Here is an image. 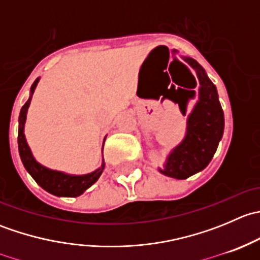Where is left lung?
Listing matches in <instances>:
<instances>
[{
	"instance_id": "left-lung-1",
	"label": "left lung",
	"mask_w": 260,
	"mask_h": 260,
	"mask_svg": "<svg viewBox=\"0 0 260 260\" xmlns=\"http://www.w3.org/2000/svg\"><path fill=\"white\" fill-rule=\"evenodd\" d=\"M186 61L195 69L200 81V95L192 113L187 120V133L182 142L170 153L164 170V175L183 180L201 171L210 164L216 152L224 132V113L220 106L216 86L209 79L205 70L196 60L185 57ZM193 90L190 98H195ZM181 112L186 114L187 102L180 103Z\"/></svg>"
}]
</instances>
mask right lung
Here are the masks:
<instances>
[{"instance_id":"1","label":"right lung","mask_w":260,"mask_h":260,"mask_svg":"<svg viewBox=\"0 0 260 260\" xmlns=\"http://www.w3.org/2000/svg\"><path fill=\"white\" fill-rule=\"evenodd\" d=\"M39 79L34 81L31 85V94L35 90L36 85H38ZM31 96L28 101L22 106L20 112V117H18V152H20L21 161H22L23 166L27 170L28 174L32 176V179L48 192L52 193L56 196H70V198H75L79 196L88 187H90L99 176L102 175L104 169V162L102 165L101 169L96 171L91 172V174L83 175V176H70V175L62 174L59 171H52V170L46 169V167L41 166L40 164L35 161L32 153H31L30 148H28L27 143H26L25 135H23V125H25L26 113H27L28 106H30Z\"/></svg>"}]
</instances>
